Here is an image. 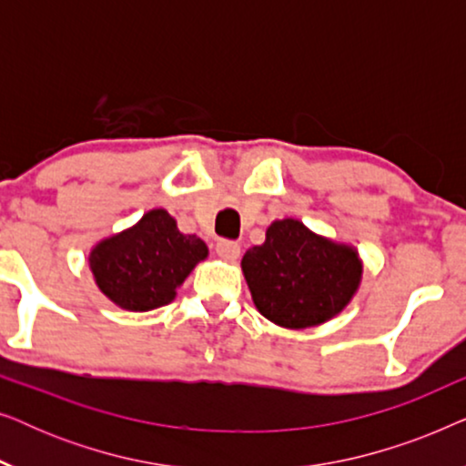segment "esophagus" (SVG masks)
<instances>
[{
	"instance_id": "34e87169",
	"label": "esophagus",
	"mask_w": 466,
	"mask_h": 466,
	"mask_svg": "<svg viewBox=\"0 0 466 466\" xmlns=\"http://www.w3.org/2000/svg\"><path fill=\"white\" fill-rule=\"evenodd\" d=\"M216 252H218V257H222L225 260H235L239 257L241 248L238 241H231V239H220L218 244H216Z\"/></svg>"
}]
</instances>
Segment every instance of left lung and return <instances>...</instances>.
<instances>
[{
  "label": "left lung",
  "mask_w": 466,
  "mask_h": 466,
  "mask_svg": "<svg viewBox=\"0 0 466 466\" xmlns=\"http://www.w3.org/2000/svg\"><path fill=\"white\" fill-rule=\"evenodd\" d=\"M241 271L267 320L284 329H309L335 318L352 301L362 260L352 246L284 218L271 222L265 244L244 254Z\"/></svg>",
  "instance_id": "1"
}]
</instances>
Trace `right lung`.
<instances>
[{
    "label": "right lung",
    "instance_id": "obj_1",
    "mask_svg": "<svg viewBox=\"0 0 466 466\" xmlns=\"http://www.w3.org/2000/svg\"><path fill=\"white\" fill-rule=\"evenodd\" d=\"M208 257L206 241L177 231L167 209H150L137 225L101 239L88 254L99 290L129 311L171 303L176 289Z\"/></svg>",
    "mask_w": 466,
    "mask_h": 466
}]
</instances>
